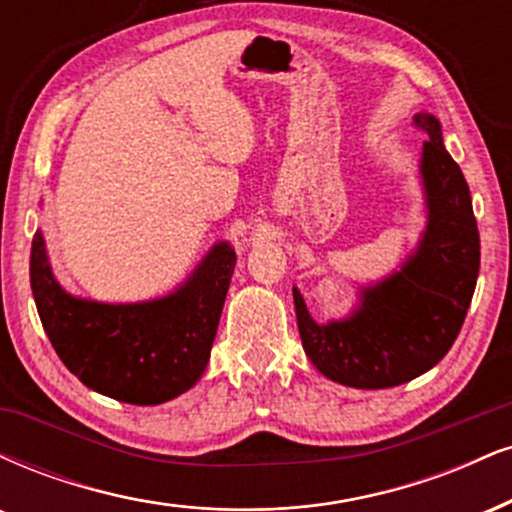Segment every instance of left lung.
Returning a JSON list of instances; mask_svg holds the SVG:
<instances>
[{"label":"left lung","instance_id":"8db88e82","mask_svg":"<svg viewBox=\"0 0 512 512\" xmlns=\"http://www.w3.org/2000/svg\"><path fill=\"white\" fill-rule=\"evenodd\" d=\"M427 133L422 178L429 224L405 267L362 291L350 319L317 324L293 288L303 348L324 377L355 389H389L432 369L453 346L479 274V231L460 166L432 114L415 116Z\"/></svg>","mask_w":512,"mask_h":512}]
</instances>
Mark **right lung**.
Masks as SVG:
<instances>
[{"instance_id":"add662e5","label":"right lung","mask_w":512,"mask_h":512,"mask_svg":"<svg viewBox=\"0 0 512 512\" xmlns=\"http://www.w3.org/2000/svg\"><path fill=\"white\" fill-rule=\"evenodd\" d=\"M236 267L229 243L162 300L104 305L71 298L54 281L38 231L30 248V288L49 341L71 374L104 396L157 405L188 391L205 372Z\"/></svg>"}]
</instances>
